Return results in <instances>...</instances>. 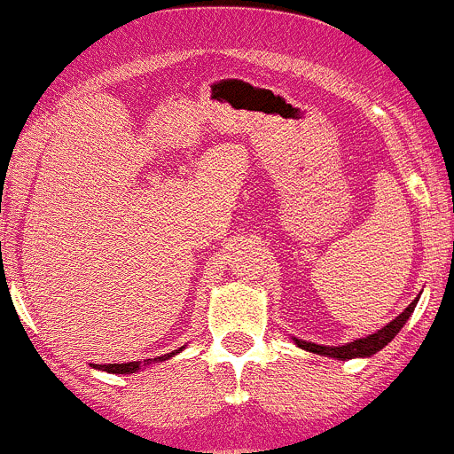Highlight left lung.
<instances>
[{"label": "left lung", "mask_w": 454, "mask_h": 454, "mask_svg": "<svg viewBox=\"0 0 454 454\" xmlns=\"http://www.w3.org/2000/svg\"><path fill=\"white\" fill-rule=\"evenodd\" d=\"M415 302H411L406 307V311L399 313L397 317H395L393 322H388V325L384 326V329H380L378 333L369 335V338H362V340H353V342L344 344V347H322V344H311V342H302V340H295V344H298L300 348H304V351H311V353H317V356H326V357H338V360H353V357H371L373 353H378L380 348H384L386 344L390 342V340L395 338V335L399 333V329H402L403 325H406V320L411 317V313L415 311Z\"/></svg>", "instance_id": "1"}]
</instances>
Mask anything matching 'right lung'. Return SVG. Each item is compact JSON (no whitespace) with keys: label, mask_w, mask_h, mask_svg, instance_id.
Returning a JSON list of instances; mask_svg holds the SVG:
<instances>
[{"label":"right lung","mask_w":454,"mask_h":454,"mask_svg":"<svg viewBox=\"0 0 454 454\" xmlns=\"http://www.w3.org/2000/svg\"><path fill=\"white\" fill-rule=\"evenodd\" d=\"M178 351H181V348H178ZM178 351L169 353L168 357L176 356ZM154 360H165V357H154ZM141 364H143V362H128V364H92V366H94V369H98V371H107V373L123 375V373H137V371L141 369ZM147 364H150V362H147Z\"/></svg>","instance_id":"add662e5"}]
</instances>
